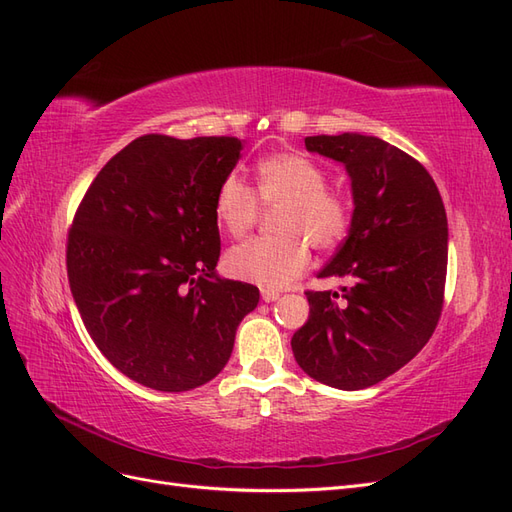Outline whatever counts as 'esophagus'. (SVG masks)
<instances>
[{"mask_svg": "<svg viewBox=\"0 0 512 512\" xmlns=\"http://www.w3.org/2000/svg\"><path fill=\"white\" fill-rule=\"evenodd\" d=\"M279 298H281L279 291H274V289H261V300H264V302H274V300H279Z\"/></svg>", "mask_w": 512, "mask_h": 512, "instance_id": "1", "label": "esophagus"}]
</instances>
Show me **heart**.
<instances>
[{
  "label": "heart",
  "instance_id": "heart-1",
  "mask_svg": "<svg viewBox=\"0 0 512 512\" xmlns=\"http://www.w3.org/2000/svg\"><path fill=\"white\" fill-rule=\"evenodd\" d=\"M328 175L313 158L298 152L272 154L257 165V193L238 173L221 180L214 195L216 221L231 236H244L259 218L261 206H281L276 231L285 236L253 238L231 246L225 270L246 283L281 289L296 281L317 251L337 248L352 227L347 199L332 191Z\"/></svg>",
  "mask_w": 512,
  "mask_h": 512
}]
</instances>
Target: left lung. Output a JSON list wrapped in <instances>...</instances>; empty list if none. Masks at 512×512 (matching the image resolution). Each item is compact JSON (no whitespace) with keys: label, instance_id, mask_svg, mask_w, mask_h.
Returning <instances> with one entry per match:
<instances>
[{"label":"left lung","instance_id":"obj_1","mask_svg":"<svg viewBox=\"0 0 512 512\" xmlns=\"http://www.w3.org/2000/svg\"><path fill=\"white\" fill-rule=\"evenodd\" d=\"M309 152L345 165L354 214L345 242L317 276L352 281L306 291L309 321L291 337L300 369L321 384L360 390L410 362L440 321L448 221L416 158L358 133L306 137Z\"/></svg>","mask_w":512,"mask_h":512}]
</instances>
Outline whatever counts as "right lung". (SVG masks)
I'll use <instances>...</instances> for the list:
<instances>
[{"instance_id":"right-lung-1","label":"right lung","mask_w":512,"mask_h":512,"mask_svg":"<svg viewBox=\"0 0 512 512\" xmlns=\"http://www.w3.org/2000/svg\"><path fill=\"white\" fill-rule=\"evenodd\" d=\"M238 137L143 135L100 169L68 231L72 298L115 369L184 392L227 364L259 289L221 279L214 195Z\"/></svg>"}]
</instances>
